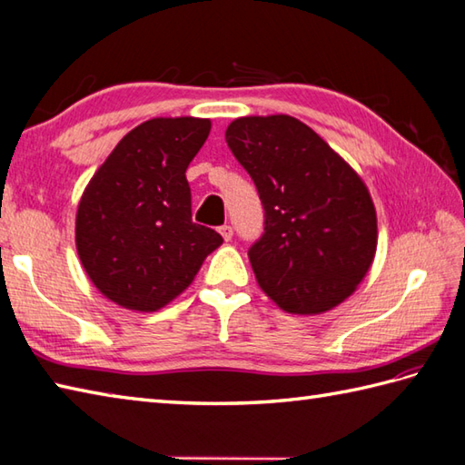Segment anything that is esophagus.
Masks as SVG:
<instances>
[{"instance_id": "34e87169", "label": "esophagus", "mask_w": 465, "mask_h": 465, "mask_svg": "<svg viewBox=\"0 0 465 465\" xmlns=\"http://www.w3.org/2000/svg\"><path fill=\"white\" fill-rule=\"evenodd\" d=\"M220 233H222V238H223L225 242H230V240L233 238V230H232V225H222V227H220Z\"/></svg>"}]
</instances>
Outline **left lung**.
<instances>
[{
	"label": "left lung",
	"instance_id": "left-lung-1",
	"mask_svg": "<svg viewBox=\"0 0 465 465\" xmlns=\"http://www.w3.org/2000/svg\"><path fill=\"white\" fill-rule=\"evenodd\" d=\"M265 210L250 262L283 312L318 315L358 290L378 248L368 185L312 127L292 115H245L225 130Z\"/></svg>",
	"mask_w": 465,
	"mask_h": 465
}]
</instances>
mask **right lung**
Returning <instances> with one entry per match:
<instances>
[{"label": "right lung", "instance_id": "obj_1", "mask_svg": "<svg viewBox=\"0 0 465 465\" xmlns=\"http://www.w3.org/2000/svg\"><path fill=\"white\" fill-rule=\"evenodd\" d=\"M212 130L203 117H153L122 137L85 185L75 248L87 278L134 312L173 302L223 238L192 222L185 170Z\"/></svg>", "mask_w": 465, "mask_h": 465}]
</instances>
